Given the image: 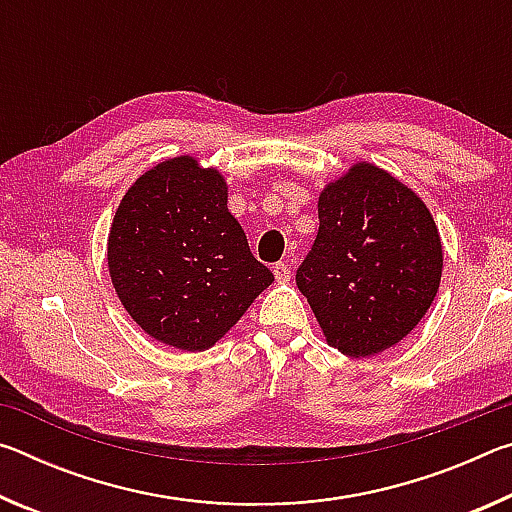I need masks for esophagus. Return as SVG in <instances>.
I'll use <instances>...</instances> for the list:
<instances>
[{
    "mask_svg": "<svg viewBox=\"0 0 512 512\" xmlns=\"http://www.w3.org/2000/svg\"><path fill=\"white\" fill-rule=\"evenodd\" d=\"M273 273H275L277 280L284 282V280H289V277H291V266L287 262H277L273 266Z\"/></svg>",
    "mask_w": 512,
    "mask_h": 512,
    "instance_id": "34e87169",
    "label": "esophagus"
}]
</instances>
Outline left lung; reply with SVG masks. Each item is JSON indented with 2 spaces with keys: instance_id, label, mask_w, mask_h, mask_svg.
Here are the masks:
<instances>
[{
  "instance_id": "1",
  "label": "left lung",
  "mask_w": 512,
  "mask_h": 512,
  "mask_svg": "<svg viewBox=\"0 0 512 512\" xmlns=\"http://www.w3.org/2000/svg\"><path fill=\"white\" fill-rule=\"evenodd\" d=\"M318 221L296 284L327 343L354 359L400 343L443 275L427 205L391 173L359 162L320 194Z\"/></svg>"
}]
</instances>
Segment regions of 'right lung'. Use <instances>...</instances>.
I'll use <instances>...</instances> for the list:
<instances>
[{
    "mask_svg": "<svg viewBox=\"0 0 512 512\" xmlns=\"http://www.w3.org/2000/svg\"><path fill=\"white\" fill-rule=\"evenodd\" d=\"M108 268L135 323L187 352L212 348L273 282L228 212L219 171L187 155L146 171L121 198Z\"/></svg>",
    "mask_w": 512,
    "mask_h": 512,
    "instance_id": "add662e5",
    "label": "right lung"
}]
</instances>
